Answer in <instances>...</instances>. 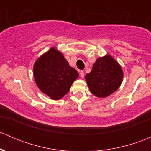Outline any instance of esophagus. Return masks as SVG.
<instances>
[{
    "mask_svg": "<svg viewBox=\"0 0 151 151\" xmlns=\"http://www.w3.org/2000/svg\"><path fill=\"white\" fill-rule=\"evenodd\" d=\"M80 77H82V78H83V77H84V76H85L84 71H80Z\"/></svg>",
    "mask_w": 151,
    "mask_h": 151,
    "instance_id": "esophagus-1",
    "label": "esophagus"
}]
</instances>
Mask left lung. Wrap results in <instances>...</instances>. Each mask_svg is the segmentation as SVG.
<instances>
[{"instance_id":"obj_1","label":"left lung","mask_w":151,"mask_h":151,"mask_svg":"<svg viewBox=\"0 0 151 151\" xmlns=\"http://www.w3.org/2000/svg\"><path fill=\"white\" fill-rule=\"evenodd\" d=\"M123 77V70L119 63L112 56L106 55L97 59L85 79L94 96L104 98L119 88Z\"/></svg>"}]
</instances>
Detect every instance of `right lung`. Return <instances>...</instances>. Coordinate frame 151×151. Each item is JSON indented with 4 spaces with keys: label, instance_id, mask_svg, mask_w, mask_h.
Listing matches in <instances>:
<instances>
[{
    "label": "right lung",
    "instance_id": "1",
    "mask_svg": "<svg viewBox=\"0 0 151 151\" xmlns=\"http://www.w3.org/2000/svg\"><path fill=\"white\" fill-rule=\"evenodd\" d=\"M33 76L42 93L52 99L59 100L68 93L79 74L69 66L60 52L52 47L36 60Z\"/></svg>",
    "mask_w": 151,
    "mask_h": 151
}]
</instances>
